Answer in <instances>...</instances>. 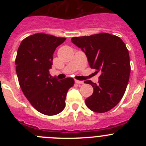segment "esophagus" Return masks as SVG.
I'll return each instance as SVG.
<instances>
[{
  "instance_id": "1",
  "label": "esophagus",
  "mask_w": 146,
  "mask_h": 146,
  "mask_svg": "<svg viewBox=\"0 0 146 146\" xmlns=\"http://www.w3.org/2000/svg\"><path fill=\"white\" fill-rule=\"evenodd\" d=\"M75 82L76 83H77V84H83V83H84V82H83V81L77 80H75Z\"/></svg>"
}]
</instances>
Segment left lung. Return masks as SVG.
<instances>
[{"instance_id":"1","label":"left lung","mask_w":146,"mask_h":146,"mask_svg":"<svg viewBox=\"0 0 146 146\" xmlns=\"http://www.w3.org/2000/svg\"><path fill=\"white\" fill-rule=\"evenodd\" d=\"M72 43L81 48L87 56L89 66L100 72L99 83L86 81L94 88V93L86 99L89 109L105 113L118 104L129 80V51L121 38L107 33L89 36L73 37Z\"/></svg>"}]
</instances>
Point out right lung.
Masks as SVG:
<instances>
[{"label":"right lung","instance_id":"1","mask_svg":"<svg viewBox=\"0 0 146 146\" xmlns=\"http://www.w3.org/2000/svg\"><path fill=\"white\" fill-rule=\"evenodd\" d=\"M66 38L38 33L22 41L15 65L23 94L37 111L55 115L64 109L67 91L74 86L73 78L62 80L51 78L50 69L56 47Z\"/></svg>","mask_w":146,"mask_h":146}]
</instances>
